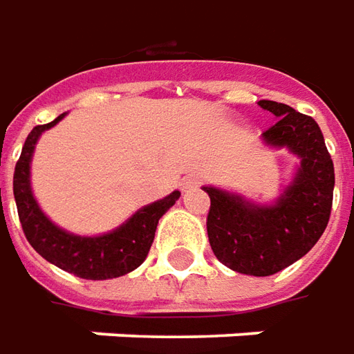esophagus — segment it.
Returning a JSON list of instances; mask_svg holds the SVG:
<instances>
[{
    "mask_svg": "<svg viewBox=\"0 0 354 354\" xmlns=\"http://www.w3.org/2000/svg\"><path fill=\"white\" fill-rule=\"evenodd\" d=\"M201 183H202L201 175H187V177L181 181V191L183 192L192 191V189H196Z\"/></svg>",
    "mask_w": 354,
    "mask_h": 354,
    "instance_id": "obj_1",
    "label": "esophagus"
}]
</instances>
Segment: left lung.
I'll use <instances>...</instances> for the list:
<instances>
[{
	"label": "left lung",
	"instance_id": "1",
	"mask_svg": "<svg viewBox=\"0 0 354 354\" xmlns=\"http://www.w3.org/2000/svg\"><path fill=\"white\" fill-rule=\"evenodd\" d=\"M275 123L264 131L272 146H287L301 158L295 181L277 204L250 206L235 194L204 187L209 247L221 264L239 274L274 275L310 250L328 227L335 173L318 123L291 106L260 100Z\"/></svg>",
	"mask_w": 354,
	"mask_h": 354
}]
</instances>
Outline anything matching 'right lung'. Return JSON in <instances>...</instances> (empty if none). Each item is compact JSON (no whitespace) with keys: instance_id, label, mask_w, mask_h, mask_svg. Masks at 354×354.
Here are the masks:
<instances>
[{"instance_id":"obj_1","label":"right lung","mask_w":354,"mask_h":354,"mask_svg":"<svg viewBox=\"0 0 354 354\" xmlns=\"http://www.w3.org/2000/svg\"><path fill=\"white\" fill-rule=\"evenodd\" d=\"M63 115L48 125L34 127L15 165L13 194L24 237L48 262L82 279H111L129 274L145 262L153 243L158 221L177 202L181 192H171L162 201L138 209L121 227L100 237L71 235L53 225L38 208L30 191V160L38 136L55 125Z\"/></svg>"}]
</instances>
